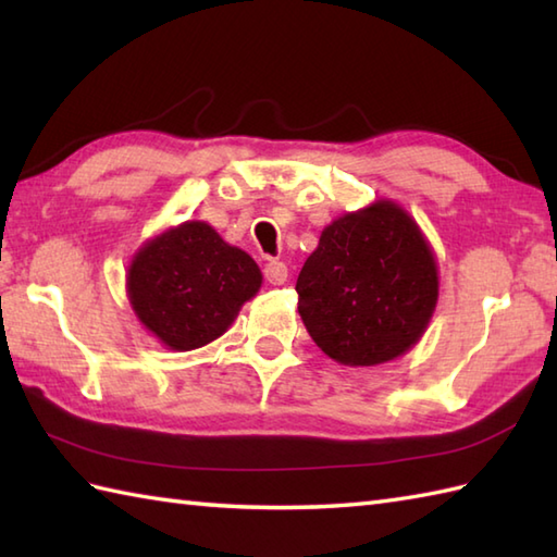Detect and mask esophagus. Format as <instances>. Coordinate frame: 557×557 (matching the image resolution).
<instances>
[{
    "label": "esophagus",
    "mask_w": 557,
    "mask_h": 557,
    "mask_svg": "<svg viewBox=\"0 0 557 557\" xmlns=\"http://www.w3.org/2000/svg\"><path fill=\"white\" fill-rule=\"evenodd\" d=\"M263 275H265L270 285H275V287L285 285V282H287V265L282 263V260H270V263H265V268H263Z\"/></svg>",
    "instance_id": "1"
}]
</instances>
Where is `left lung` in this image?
<instances>
[{"mask_svg": "<svg viewBox=\"0 0 557 557\" xmlns=\"http://www.w3.org/2000/svg\"><path fill=\"white\" fill-rule=\"evenodd\" d=\"M299 315L313 342L345 366L409 351L437 304V265L419 224L393 200L327 224L297 280Z\"/></svg>", "mask_w": 557, "mask_h": 557, "instance_id": "8db88e82", "label": "left lung"}]
</instances>
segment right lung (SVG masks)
<instances>
[{"label": "right lung", "mask_w": 557, "mask_h": 557, "mask_svg": "<svg viewBox=\"0 0 557 557\" xmlns=\"http://www.w3.org/2000/svg\"><path fill=\"white\" fill-rule=\"evenodd\" d=\"M260 282L251 256L210 224L188 220L138 248L126 292L138 321L164 347L191 351L227 333Z\"/></svg>", "instance_id": "obj_1"}]
</instances>
